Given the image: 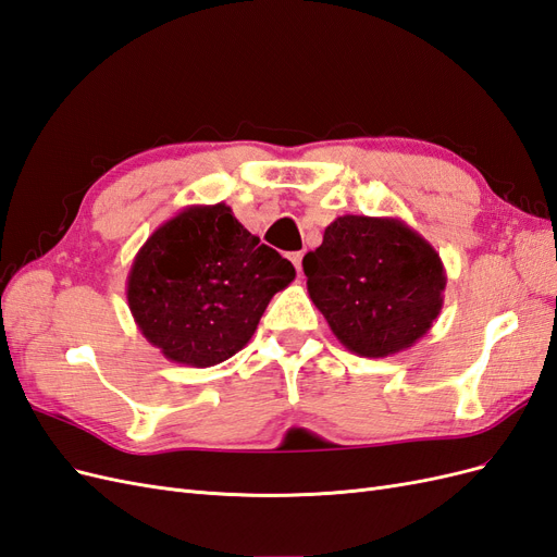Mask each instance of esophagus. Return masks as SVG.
<instances>
[{
	"mask_svg": "<svg viewBox=\"0 0 557 557\" xmlns=\"http://www.w3.org/2000/svg\"><path fill=\"white\" fill-rule=\"evenodd\" d=\"M290 260H293V264H295L297 272H301V260H305V250H295V252H290Z\"/></svg>",
	"mask_w": 557,
	"mask_h": 557,
	"instance_id": "obj_1",
	"label": "esophagus"
}]
</instances>
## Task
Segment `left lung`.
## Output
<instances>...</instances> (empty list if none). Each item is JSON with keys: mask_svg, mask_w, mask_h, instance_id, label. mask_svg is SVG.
<instances>
[{"mask_svg": "<svg viewBox=\"0 0 557 557\" xmlns=\"http://www.w3.org/2000/svg\"><path fill=\"white\" fill-rule=\"evenodd\" d=\"M301 267L315 309L362 358L411 348L444 307L440 252L399 218L339 215Z\"/></svg>", "mask_w": 557, "mask_h": 557, "instance_id": "obj_1", "label": "left lung"}]
</instances>
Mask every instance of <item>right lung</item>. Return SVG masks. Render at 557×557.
<instances>
[{"label": "right lung", "mask_w": 557, "mask_h": 557, "mask_svg": "<svg viewBox=\"0 0 557 557\" xmlns=\"http://www.w3.org/2000/svg\"><path fill=\"white\" fill-rule=\"evenodd\" d=\"M293 278L290 260L260 244L227 205H197L139 248L127 305L166 360L213 367L250 342L269 299Z\"/></svg>", "instance_id": "1"}]
</instances>
